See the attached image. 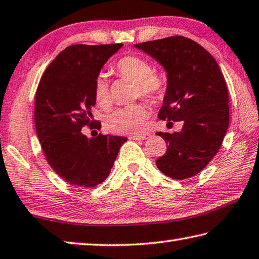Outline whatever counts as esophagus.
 Listing matches in <instances>:
<instances>
[{
    "instance_id": "esophagus-1",
    "label": "esophagus",
    "mask_w": 259,
    "mask_h": 259,
    "mask_svg": "<svg viewBox=\"0 0 259 259\" xmlns=\"http://www.w3.org/2000/svg\"><path fill=\"white\" fill-rule=\"evenodd\" d=\"M148 137L147 134H143V135H134L131 136L130 139H134V140H144Z\"/></svg>"
}]
</instances>
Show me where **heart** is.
Returning a JSON list of instances; mask_svg holds the SVG:
<instances>
[{"label": "heart", "instance_id": "b5f03b06", "mask_svg": "<svg viewBox=\"0 0 259 259\" xmlns=\"http://www.w3.org/2000/svg\"><path fill=\"white\" fill-rule=\"evenodd\" d=\"M114 70L120 76L136 81L137 96L155 102L161 100L165 92V79L162 74L152 71V65L142 56L134 54L122 56L115 62ZM94 97L97 104L102 107L111 104L110 86L103 74H98L94 80ZM148 115V110L142 104L122 107L107 119V128L116 134H143Z\"/></svg>", "mask_w": 259, "mask_h": 259}]
</instances>
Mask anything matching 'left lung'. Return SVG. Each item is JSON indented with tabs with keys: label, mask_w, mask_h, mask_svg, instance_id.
Segmentation results:
<instances>
[{
	"label": "left lung",
	"mask_w": 259,
	"mask_h": 259,
	"mask_svg": "<svg viewBox=\"0 0 259 259\" xmlns=\"http://www.w3.org/2000/svg\"><path fill=\"white\" fill-rule=\"evenodd\" d=\"M153 56L167 72V88L158 112L163 121L182 122L180 133H156L166 153L158 170L177 180L191 178L218 154L229 126L228 87L209 52L183 36L135 45Z\"/></svg>",
	"instance_id": "obj_1"
}]
</instances>
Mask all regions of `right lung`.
<instances>
[{"instance_id": "obj_1", "label": "right lung", "mask_w": 259, "mask_h": 259, "mask_svg": "<svg viewBox=\"0 0 259 259\" xmlns=\"http://www.w3.org/2000/svg\"><path fill=\"white\" fill-rule=\"evenodd\" d=\"M122 44L68 46L41 76L35 95V125L44 156L61 179L93 188L109 177L125 137L100 134L88 138L83 126L101 129L93 120L94 80Z\"/></svg>"}]
</instances>
